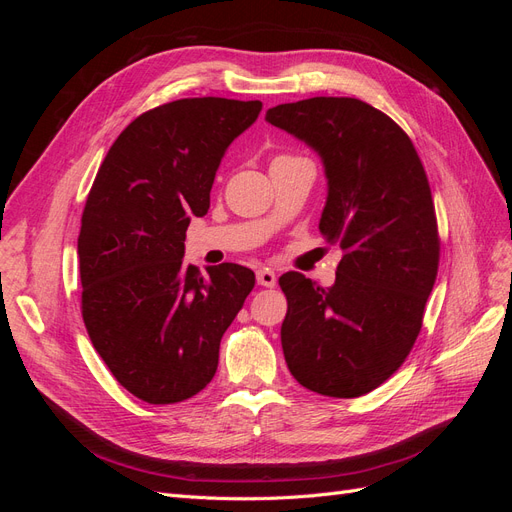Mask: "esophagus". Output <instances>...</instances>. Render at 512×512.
<instances>
[{
  "mask_svg": "<svg viewBox=\"0 0 512 512\" xmlns=\"http://www.w3.org/2000/svg\"><path fill=\"white\" fill-rule=\"evenodd\" d=\"M256 280H258L260 286L273 288V286L277 284V275H275L271 269H260V271L256 273Z\"/></svg>",
  "mask_w": 512,
  "mask_h": 512,
  "instance_id": "34e87169",
  "label": "esophagus"
}]
</instances>
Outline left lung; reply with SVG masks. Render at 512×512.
I'll list each match as a JSON object with an SVG mask.
<instances>
[{"mask_svg": "<svg viewBox=\"0 0 512 512\" xmlns=\"http://www.w3.org/2000/svg\"><path fill=\"white\" fill-rule=\"evenodd\" d=\"M267 121L320 153V232L344 250L331 288L297 271L280 277L288 369L314 393L361 397L408 359L436 284L440 235L423 162L389 115L356 98L280 104Z\"/></svg>", "mask_w": 512, "mask_h": 512, "instance_id": "left-lung-1", "label": "left lung"}]
</instances>
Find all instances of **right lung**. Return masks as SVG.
I'll list each match as a JSON object with an SVG mask.
<instances>
[{"label":"right lung","mask_w":512,"mask_h":512,"mask_svg":"<svg viewBox=\"0 0 512 512\" xmlns=\"http://www.w3.org/2000/svg\"><path fill=\"white\" fill-rule=\"evenodd\" d=\"M260 100L183 98L138 115L108 149L79 235L81 314L115 380L153 406L200 393L254 271L185 265V230L203 218L226 147Z\"/></svg>","instance_id":"1"}]
</instances>
